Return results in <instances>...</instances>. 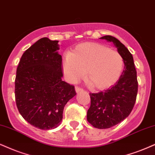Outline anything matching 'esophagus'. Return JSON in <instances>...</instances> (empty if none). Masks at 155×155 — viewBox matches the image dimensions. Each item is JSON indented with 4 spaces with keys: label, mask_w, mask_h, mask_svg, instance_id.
Returning <instances> with one entry per match:
<instances>
[{
    "label": "esophagus",
    "mask_w": 155,
    "mask_h": 155,
    "mask_svg": "<svg viewBox=\"0 0 155 155\" xmlns=\"http://www.w3.org/2000/svg\"><path fill=\"white\" fill-rule=\"evenodd\" d=\"M83 91V88H82V87H79L78 86V85H77V86H75V91L77 93H79V92H81V91Z\"/></svg>",
    "instance_id": "34e87169"
}]
</instances>
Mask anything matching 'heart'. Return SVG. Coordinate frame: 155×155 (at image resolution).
Instances as JSON below:
<instances>
[{"label":"heart","mask_w":155,"mask_h":155,"mask_svg":"<svg viewBox=\"0 0 155 155\" xmlns=\"http://www.w3.org/2000/svg\"><path fill=\"white\" fill-rule=\"evenodd\" d=\"M123 66V58L117 51L94 42L78 45L73 52L65 54L62 63L64 74L70 81H76L86 72L87 84L96 89L114 85Z\"/></svg>","instance_id":"b5f03b06"}]
</instances>
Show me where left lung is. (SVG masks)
Masks as SVG:
<instances>
[{"label": "left lung", "instance_id": "obj_1", "mask_svg": "<svg viewBox=\"0 0 155 155\" xmlns=\"http://www.w3.org/2000/svg\"><path fill=\"white\" fill-rule=\"evenodd\" d=\"M100 39L112 41L124 63V71L115 85L106 91L90 93L87 120L94 127L103 129L114 127L129 116L136 102L138 81L132 54L127 47L112 36Z\"/></svg>", "mask_w": 155, "mask_h": 155}]
</instances>
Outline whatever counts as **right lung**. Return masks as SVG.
<instances>
[{
    "instance_id": "right-lung-1",
    "label": "right lung",
    "mask_w": 155,
    "mask_h": 155,
    "mask_svg": "<svg viewBox=\"0 0 155 155\" xmlns=\"http://www.w3.org/2000/svg\"><path fill=\"white\" fill-rule=\"evenodd\" d=\"M58 41L44 37L23 54L17 67L15 98L22 117L43 130L54 129L64 107L76 95L74 86L62 81V59Z\"/></svg>"
}]
</instances>
